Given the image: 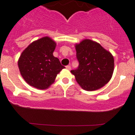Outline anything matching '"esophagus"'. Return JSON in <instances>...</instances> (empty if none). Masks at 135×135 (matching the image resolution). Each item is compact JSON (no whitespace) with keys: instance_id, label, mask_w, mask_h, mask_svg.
Returning <instances> with one entry per match:
<instances>
[{"instance_id":"esophagus-1","label":"esophagus","mask_w":135,"mask_h":135,"mask_svg":"<svg viewBox=\"0 0 135 135\" xmlns=\"http://www.w3.org/2000/svg\"><path fill=\"white\" fill-rule=\"evenodd\" d=\"M66 69H68V70H70V69H71V67H70V65H67V66H66Z\"/></svg>"}]
</instances>
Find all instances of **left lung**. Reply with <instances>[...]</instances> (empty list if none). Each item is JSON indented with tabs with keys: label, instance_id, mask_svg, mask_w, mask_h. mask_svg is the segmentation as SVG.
<instances>
[{
	"label": "left lung",
	"instance_id": "8db88e82",
	"mask_svg": "<svg viewBox=\"0 0 135 135\" xmlns=\"http://www.w3.org/2000/svg\"><path fill=\"white\" fill-rule=\"evenodd\" d=\"M79 66L71 70L76 81L87 91L98 90L110 81L114 60L110 52L98 42L85 39L75 45Z\"/></svg>",
	"mask_w": 135,
	"mask_h": 135
}]
</instances>
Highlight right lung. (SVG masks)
<instances>
[{
  "label": "right lung",
  "mask_w": 135,
  "mask_h": 135,
  "mask_svg": "<svg viewBox=\"0 0 135 135\" xmlns=\"http://www.w3.org/2000/svg\"><path fill=\"white\" fill-rule=\"evenodd\" d=\"M56 42L49 37L34 41L24 50L18 60L21 76L30 86L46 89L54 83L65 66L53 56Z\"/></svg>",
  "instance_id": "right-lung-1"
}]
</instances>
